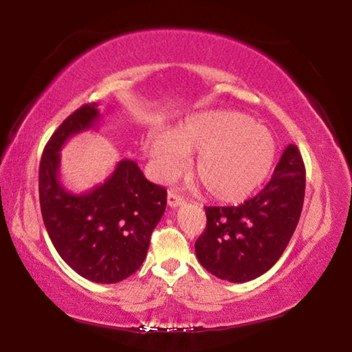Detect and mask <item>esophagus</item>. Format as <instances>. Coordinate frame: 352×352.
Returning <instances> with one entry per match:
<instances>
[{"label": "esophagus", "instance_id": "1", "mask_svg": "<svg viewBox=\"0 0 352 352\" xmlns=\"http://www.w3.org/2000/svg\"><path fill=\"white\" fill-rule=\"evenodd\" d=\"M184 204V199L182 197V195H178L175 190H169L168 192V205L170 208H178L182 206Z\"/></svg>", "mask_w": 352, "mask_h": 352}]
</instances>
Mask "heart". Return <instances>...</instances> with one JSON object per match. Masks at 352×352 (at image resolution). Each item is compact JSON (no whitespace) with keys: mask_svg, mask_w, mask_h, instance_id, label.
<instances>
[{"mask_svg":"<svg viewBox=\"0 0 352 352\" xmlns=\"http://www.w3.org/2000/svg\"><path fill=\"white\" fill-rule=\"evenodd\" d=\"M144 148L155 172L175 177L188 153L199 152L194 174L208 194L225 204H239L270 174L276 144L270 132L239 111L214 110L184 119L170 133L151 132Z\"/></svg>","mask_w":352,"mask_h":352,"instance_id":"1","label":"heart"}]
</instances>
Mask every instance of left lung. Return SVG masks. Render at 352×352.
Here are the masks:
<instances>
[{
	"instance_id": "8db88e82",
	"label": "left lung",
	"mask_w": 352,
	"mask_h": 352,
	"mask_svg": "<svg viewBox=\"0 0 352 352\" xmlns=\"http://www.w3.org/2000/svg\"><path fill=\"white\" fill-rule=\"evenodd\" d=\"M306 169L295 144L285 147L272 180L239 206H206V228L195 242L200 264L214 276L247 283L281 258L301 216Z\"/></svg>"
}]
</instances>
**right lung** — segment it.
I'll list each match as a JSON object with an SVG mask.
<instances>
[{
  "instance_id": "right-lung-1",
  "label": "right lung",
  "mask_w": 352,
  "mask_h": 352,
  "mask_svg": "<svg viewBox=\"0 0 352 352\" xmlns=\"http://www.w3.org/2000/svg\"><path fill=\"white\" fill-rule=\"evenodd\" d=\"M98 119V104H85L52 133L41 155L38 194L46 231L60 258L80 276L113 284L144 262L168 192L146 180L132 160H121L110 178L85 194L62 186L58 152L69 136L91 129Z\"/></svg>"
}]
</instances>
